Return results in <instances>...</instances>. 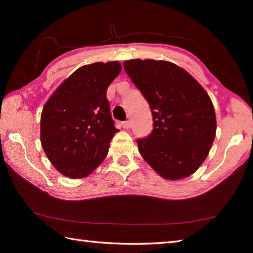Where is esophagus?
I'll return each instance as SVG.
<instances>
[{
  "instance_id": "34e87169",
  "label": "esophagus",
  "mask_w": 253,
  "mask_h": 253,
  "mask_svg": "<svg viewBox=\"0 0 253 253\" xmlns=\"http://www.w3.org/2000/svg\"><path fill=\"white\" fill-rule=\"evenodd\" d=\"M122 125L124 128H125V129H128V128H130V126H131V123L129 121H126V122H123Z\"/></svg>"
}]
</instances>
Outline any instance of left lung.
<instances>
[{"mask_svg": "<svg viewBox=\"0 0 253 253\" xmlns=\"http://www.w3.org/2000/svg\"><path fill=\"white\" fill-rule=\"evenodd\" d=\"M124 69L151 107L154 127L137 139L138 151L166 179L196 172L211 149L215 111L202 85L183 68L163 60L132 59Z\"/></svg>", "mask_w": 253, "mask_h": 253, "instance_id": "1", "label": "left lung"}]
</instances>
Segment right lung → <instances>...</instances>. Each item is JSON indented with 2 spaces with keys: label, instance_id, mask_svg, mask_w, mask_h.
<instances>
[{
  "label": "right lung",
  "instance_id": "add662e5",
  "mask_svg": "<svg viewBox=\"0 0 253 253\" xmlns=\"http://www.w3.org/2000/svg\"><path fill=\"white\" fill-rule=\"evenodd\" d=\"M121 71L118 61L80 67L45 102L41 145L51 164L65 176H88L108 154L110 140L119 130L106 93Z\"/></svg>",
  "mask_w": 253,
  "mask_h": 253
}]
</instances>
